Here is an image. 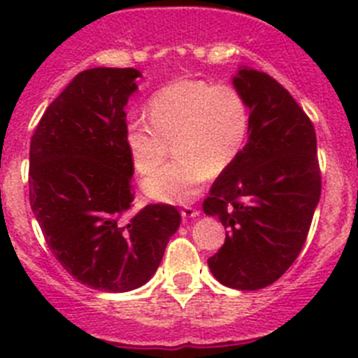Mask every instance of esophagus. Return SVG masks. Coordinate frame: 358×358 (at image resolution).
<instances>
[{
    "label": "esophagus",
    "instance_id": "obj_1",
    "mask_svg": "<svg viewBox=\"0 0 358 358\" xmlns=\"http://www.w3.org/2000/svg\"><path fill=\"white\" fill-rule=\"evenodd\" d=\"M181 215H182V218H195V217H199V210H195L194 206H185L181 210Z\"/></svg>",
    "mask_w": 358,
    "mask_h": 358
}]
</instances>
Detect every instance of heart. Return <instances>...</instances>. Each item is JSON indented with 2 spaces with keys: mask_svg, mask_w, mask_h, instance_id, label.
Masks as SVG:
<instances>
[{
  "mask_svg": "<svg viewBox=\"0 0 358 358\" xmlns=\"http://www.w3.org/2000/svg\"><path fill=\"white\" fill-rule=\"evenodd\" d=\"M148 120L125 125V145L134 169L148 173L174 143L176 159L143 181L148 197L188 202L208 176L226 172L248 143L251 107L233 84L185 78L164 85L148 100Z\"/></svg>",
  "mask_w": 358,
  "mask_h": 358,
  "instance_id": "heart-1",
  "label": "heart"
}]
</instances>
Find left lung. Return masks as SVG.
I'll use <instances>...</instances> for the list:
<instances>
[{
	"mask_svg": "<svg viewBox=\"0 0 358 358\" xmlns=\"http://www.w3.org/2000/svg\"><path fill=\"white\" fill-rule=\"evenodd\" d=\"M233 84L248 98L251 131L202 202L227 229L208 265L222 285L258 290L283 276L305 245L321 197L317 140L312 120L276 78L240 69Z\"/></svg>",
	"mask_w": 358,
	"mask_h": 358,
	"instance_id": "8db88e82",
	"label": "left lung"
}]
</instances>
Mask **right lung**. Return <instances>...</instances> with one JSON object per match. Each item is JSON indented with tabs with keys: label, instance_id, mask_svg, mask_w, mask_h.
I'll use <instances>...</instances> for the list:
<instances>
[{
	"label": "right lung",
	"instance_id": "right-lung-1",
	"mask_svg": "<svg viewBox=\"0 0 358 358\" xmlns=\"http://www.w3.org/2000/svg\"><path fill=\"white\" fill-rule=\"evenodd\" d=\"M134 68L80 71L30 140V206L59 264L84 285L127 292L150 280L181 224L172 204L132 210L125 106Z\"/></svg>",
	"mask_w": 358,
	"mask_h": 358
}]
</instances>
